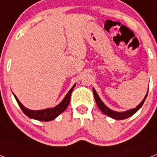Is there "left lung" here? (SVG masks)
<instances>
[{
  "label": "left lung",
  "instance_id": "left-lung-1",
  "mask_svg": "<svg viewBox=\"0 0 157 157\" xmlns=\"http://www.w3.org/2000/svg\"><path fill=\"white\" fill-rule=\"evenodd\" d=\"M148 91H149V88H148ZM93 92H94V98H95L96 103H97V105H98L100 110L103 112L104 114L107 115V116H109V117L112 118V119H114V120H125V119H127V118L132 116L134 113H136V112H138V111L141 109V106L143 105L144 102H145V99H146L147 95H148V92H147L146 95L145 96L144 99L141 101V103H140L138 106L136 107V108L131 109H130V110L125 111V112H116V111H113L112 110V109H110L109 107H107L106 105L104 104V102L101 101V99L100 98L99 96H98V93L96 92L95 89L94 88H93Z\"/></svg>",
  "mask_w": 157,
  "mask_h": 157
}]
</instances>
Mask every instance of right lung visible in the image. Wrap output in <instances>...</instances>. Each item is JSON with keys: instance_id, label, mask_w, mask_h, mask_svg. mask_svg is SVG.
I'll list each match as a JSON object with an SVG mask.
<instances>
[{"instance_id": "add662e5", "label": "right lung", "mask_w": 157, "mask_h": 157, "mask_svg": "<svg viewBox=\"0 0 157 157\" xmlns=\"http://www.w3.org/2000/svg\"><path fill=\"white\" fill-rule=\"evenodd\" d=\"M76 83H75L73 86L71 87L70 90L68 91V93L66 94V96L64 97L62 101L59 104H58L56 106L53 107V108H48V109H42V110H30L28 109L27 108H26L25 106H23V104L19 101V99L17 98L15 94H13L14 97L16 98V101H17L18 105L20 107V109H22V111L23 112L25 115L27 116H28L30 119H33V120H38V121H45V122H48L51 121V120H55L59 114H61L62 112H63L65 111V109L67 108L69 103H70L71 100V92L73 90L74 87L75 86Z\"/></svg>"}]
</instances>
